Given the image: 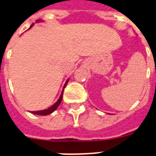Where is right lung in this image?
Returning a JSON list of instances; mask_svg holds the SVG:
<instances>
[{
	"label": "right lung",
	"mask_w": 156,
	"mask_h": 156,
	"mask_svg": "<svg viewBox=\"0 0 156 156\" xmlns=\"http://www.w3.org/2000/svg\"><path fill=\"white\" fill-rule=\"evenodd\" d=\"M38 21H40V20H37V22H38ZM33 25H34V24H32L31 25V26L30 27V29L31 27H32ZM68 82H69V79L66 82L65 85H64V87H63V89H62V94H61V96L60 98H58V100L55 103H54L53 106H51L50 107H49L48 109H45V110H42V111H31V113L34 114V115H49V114L53 113L55 110H56L57 108L58 107V106L60 105L61 102H62V96H63V92H64V89H65L66 86V84L68 83Z\"/></svg>",
	"instance_id": "add662e5"
}]
</instances>
